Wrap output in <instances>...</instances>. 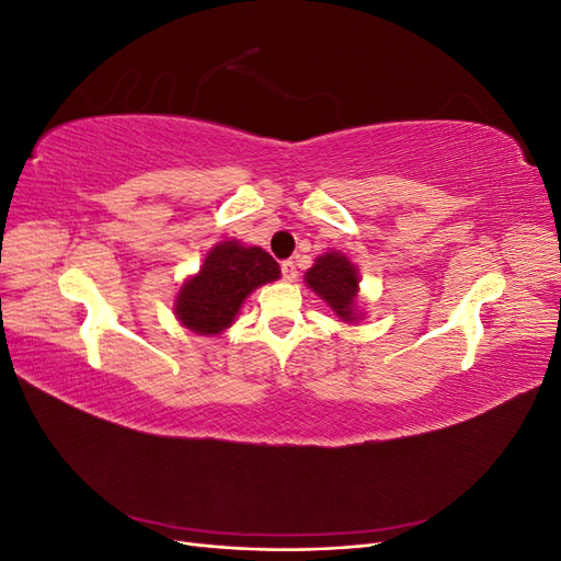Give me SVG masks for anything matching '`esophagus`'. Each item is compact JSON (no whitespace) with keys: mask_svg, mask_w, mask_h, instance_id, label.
<instances>
[{"mask_svg":"<svg viewBox=\"0 0 561 561\" xmlns=\"http://www.w3.org/2000/svg\"><path fill=\"white\" fill-rule=\"evenodd\" d=\"M280 271H283V278L285 280H295L297 278V264L293 262V260H285L283 264H280Z\"/></svg>","mask_w":561,"mask_h":561,"instance_id":"esophagus-1","label":"esophagus"}]
</instances>
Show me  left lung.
Returning a JSON list of instances; mask_svg holds the SVG:
<instances>
[{"label": "left lung", "mask_w": 561, "mask_h": 561, "mask_svg": "<svg viewBox=\"0 0 561 561\" xmlns=\"http://www.w3.org/2000/svg\"><path fill=\"white\" fill-rule=\"evenodd\" d=\"M304 283L328 304L342 322L358 325L360 320H365V311L360 309V274L358 266L348 260V254L339 250L322 252L304 274Z\"/></svg>", "instance_id": "left-lung-1"}]
</instances>
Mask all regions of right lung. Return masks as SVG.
Listing matches in <instances>:
<instances>
[{
  "mask_svg": "<svg viewBox=\"0 0 561 561\" xmlns=\"http://www.w3.org/2000/svg\"><path fill=\"white\" fill-rule=\"evenodd\" d=\"M278 278V262L260 245H243L236 239L219 241L196 274L180 285L173 313L180 325L194 334L217 336L233 325L257 287Z\"/></svg>",
  "mask_w": 561,
  "mask_h": 561,
  "instance_id": "1",
  "label": "right lung"
}]
</instances>
